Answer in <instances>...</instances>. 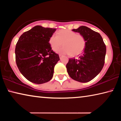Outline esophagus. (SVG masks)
I'll list each match as a JSON object with an SVG mask.
<instances>
[{
    "label": "esophagus",
    "mask_w": 121,
    "mask_h": 121,
    "mask_svg": "<svg viewBox=\"0 0 121 121\" xmlns=\"http://www.w3.org/2000/svg\"><path fill=\"white\" fill-rule=\"evenodd\" d=\"M63 56L62 55H61V54H59V58H60V59H61V58H62V57Z\"/></svg>",
    "instance_id": "34e87169"
}]
</instances>
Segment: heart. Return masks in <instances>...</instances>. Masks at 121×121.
<instances>
[{"instance_id": "1", "label": "heart", "mask_w": 121, "mask_h": 121, "mask_svg": "<svg viewBox=\"0 0 121 121\" xmlns=\"http://www.w3.org/2000/svg\"><path fill=\"white\" fill-rule=\"evenodd\" d=\"M64 46L59 49L57 52L62 54L77 56L83 52L86 45L84 37L80 34L68 29L60 30L56 35H52L49 39V44L53 51H56L62 45Z\"/></svg>"}]
</instances>
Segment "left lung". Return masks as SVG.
Segmentation results:
<instances>
[{
    "label": "left lung",
    "instance_id": "obj_1",
    "mask_svg": "<svg viewBox=\"0 0 121 121\" xmlns=\"http://www.w3.org/2000/svg\"><path fill=\"white\" fill-rule=\"evenodd\" d=\"M72 30L84 37L86 45L78 58L69 59L66 65L67 72L74 80L86 83L101 71L105 63L106 47L101 35L87 26H81Z\"/></svg>",
    "mask_w": 121,
    "mask_h": 121
}]
</instances>
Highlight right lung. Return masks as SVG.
Here are the masks:
<instances>
[{"instance_id":"add662e5","label":"right lung","mask_w":121,"mask_h":121,"mask_svg":"<svg viewBox=\"0 0 121 121\" xmlns=\"http://www.w3.org/2000/svg\"><path fill=\"white\" fill-rule=\"evenodd\" d=\"M56 28L36 26L20 37L15 47L16 63L22 75L32 83L50 81L60 58L49 44Z\"/></svg>"}]
</instances>
